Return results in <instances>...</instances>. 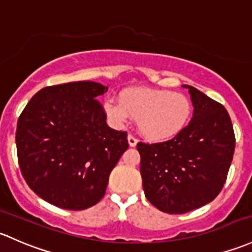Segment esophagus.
<instances>
[{
	"mask_svg": "<svg viewBox=\"0 0 252 252\" xmlns=\"http://www.w3.org/2000/svg\"><path fill=\"white\" fill-rule=\"evenodd\" d=\"M128 142H129V146L135 147V146H136V144H137V139L135 136H133L131 134H129L128 135Z\"/></svg>",
	"mask_w": 252,
	"mask_h": 252,
	"instance_id": "34e87169",
	"label": "esophagus"
}]
</instances>
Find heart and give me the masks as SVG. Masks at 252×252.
I'll return each mask as SVG.
<instances>
[{
	"label": "heart",
	"instance_id": "obj_1",
	"mask_svg": "<svg viewBox=\"0 0 252 252\" xmlns=\"http://www.w3.org/2000/svg\"><path fill=\"white\" fill-rule=\"evenodd\" d=\"M106 115L115 123L139 119L141 134L152 141H165L176 136L189 124L192 104L182 93L152 88H130L121 94V101L107 99Z\"/></svg>",
	"mask_w": 252,
	"mask_h": 252
}]
</instances>
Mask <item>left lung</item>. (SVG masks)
<instances>
[{"label": "left lung", "instance_id": "obj_1", "mask_svg": "<svg viewBox=\"0 0 252 252\" xmlns=\"http://www.w3.org/2000/svg\"><path fill=\"white\" fill-rule=\"evenodd\" d=\"M189 126L164 142H139L140 173L147 200L163 213L185 214L213 202L221 192L235 147L232 121L223 105L194 87Z\"/></svg>", "mask_w": 252, "mask_h": 252}]
</instances>
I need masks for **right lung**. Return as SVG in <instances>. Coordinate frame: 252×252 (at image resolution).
Wrapping results in <instances>:
<instances>
[{
    "mask_svg": "<svg viewBox=\"0 0 252 252\" xmlns=\"http://www.w3.org/2000/svg\"><path fill=\"white\" fill-rule=\"evenodd\" d=\"M107 87L71 82L36 93L18 119V160L38 197L67 210H84L105 195L111 171L128 150L126 131L106 123L96 99Z\"/></svg>",
    "mask_w": 252,
    "mask_h": 252,
    "instance_id": "right-lung-1",
    "label": "right lung"
}]
</instances>
